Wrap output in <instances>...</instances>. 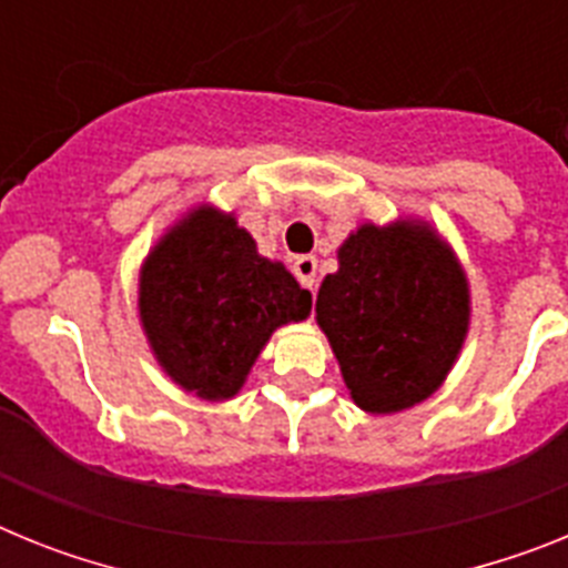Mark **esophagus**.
I'll return each mask as SVG.
<instances>
[{"instance_id":"obj_1","label":"esophagus","mask_w":568,"mask_h":568,"mask_svg":"<svg viewBox=\"0 0 568 568\" xmlns=\"http://www.w3.org/2000/svg\"><path fill=\"white\" fill-rule=\"evenodd\" d=\"M293 273L295 278L301 281V287H307V290H315V284H318V261L313 258V255H298V258L293 261Z\"/></svg>"}]
</instances>
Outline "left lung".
Instances as JSON below:
<instances>
[{
  "instance_id": "8db88e82",
  "label": "left lung",
  "mask_w": 568,
  "mask_h": 568,
  "mask_svg": "<svg viewBox=\"0 0 568 568\" xmlns=\"http://www.w3.org/2000/svg\"><path fill=\"white\" fill-rule=\"evenodd\" d=\"M315 318L355 404L400 413L453 369L469 333V281L429 224H361L338 247V273L321 281Z\"/></svg>"
}]
</instances>
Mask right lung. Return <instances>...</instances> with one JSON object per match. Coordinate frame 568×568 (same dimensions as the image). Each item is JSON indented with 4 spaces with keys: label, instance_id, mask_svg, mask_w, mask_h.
Masks as SVG:
<instances>
[{
    "label": "right lung",
    "instance_id": "add662e5",
    "mask_svg": "<svg viewBox=\"0 0 568 568\" xmlns=\"http://www.w3.org/2000/svg\"><path fill=\"white\" fill-rule=\"evenodd\" d=\"M313 295L258 255L233 213L202 204L159 239L139 273V318L164 373L204 400L239 395L270 335Z\"/></svg>",
    "mask_w": 568,
    "mask_h": 568
}]
</instances>
